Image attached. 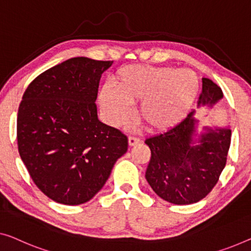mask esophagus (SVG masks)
Segmentation results:
<instances>
[{
	"instance_id": "34e87169",
	"label": "esophagus",
	"mask_w": 251,
	"mask_h": 251,
	"mask_svg": "<svg viewBox=\"0 0 251 251\" xmlns=\"http://www.w3.org/2000/svg\"><path fill=\"white\" fill-rule=\"evenodd\" d=\"M140 143H141L140 138H136V137H133V136H129V137H128V144H129V147H135V145L140 144Z\"/></svg>"
}]
</instances>
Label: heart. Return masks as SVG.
Returning <instances> with one entry per match:
<instances>
[{"mask_svg": "<svg viewBox=\"0 0 251 251\" xmlns=\"http://www.w3.org/2000/svg\"><path fill=\"white\" fill-rule=\"evenodd\" d=\"M116 90L104 85L99 103L108 122L122 126L132 116L129 104L140 103L137 117L151 132L178 125L195 101L200 80L193 71L173 67L129 65L113 78Z\"/></svg>", "mask_w": 251, "mask_h": 251, "instance_id": "1", "label": "heart"}]
</instances>
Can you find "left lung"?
I'll return each instance as SVG.
<instances>
[{"label":"left lung","instance_id":"1","mask_svg":"<svg viewBox=\"0 0 251 251\" xmlns=\"http://www.w3.org/2000/svg\"><path fill=\"white\" fill-rule=\"evenodd\" d=\"M201 81L197 107L211 110L223 92L209 78ZM195 113L145 141L151 150L145 178L156 195L176 205L197 203L211 192L226 167L231 143L230 125L201 127Z\"/></svg>","mask_w":251,"mask_h":251}]
</instances>
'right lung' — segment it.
<instances>
[{
    "mask_svg": "<svg viewBox=\"0 0 251 251\" xmlns=\"http://www.w3.org/2000/svg\"><path fill=\"white\" fill-rule=\"evenodd\" d=\"M113 63L70 58L37 76L22 97L19 154L36 186L56 203L91 200L127 152V137L97 113L100 78Z\"/></svg>",
    "mask_w": 251,
    "mask_h": 251,
    "instance_id": "right-lung-1",
    "label": "right lung"
}]
</instances>
